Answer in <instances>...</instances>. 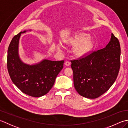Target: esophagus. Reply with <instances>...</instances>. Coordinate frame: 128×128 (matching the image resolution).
<instances>
[{
	"mask_svg": "<svg viewBox=\"0 0 128 128\" xmlns=\"http://www.w3.org/2000/svg\"><path fill=\"white\" fill-rule=\"evenodd\" d=\"M64 64H65V66H70V64H71V62H70L69 61H66L64 63Z\"/></svg>",
	"mask_w": 128,
	"mask_h": 128,
	"instance_id": "1",
	"label": "esophagus"
}]
</instances>
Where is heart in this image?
I'll return each mask as SVG.
<instances>
[{"instance_id":"heart-1","label":"heart","mask_w":128,"mask_h":128,"mask_svg":"<svg viewBox=\"0 0 128 128\" xmlns=\"http://www.w3.org/2000/svg\"><path fill=\"white\" fill-rule=\"evenodd\" d=\"M90 35L85 33H80L68 41V43L76 46L74 53L77 56H82L88 52L93 46V42L90 40Z\"/></svg>"}]
</instances>
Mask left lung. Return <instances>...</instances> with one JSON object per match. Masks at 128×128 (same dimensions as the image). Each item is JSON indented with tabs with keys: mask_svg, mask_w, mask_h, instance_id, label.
Masks as SVG:
<instances>
[{
	"mask_svg": "<svg viewBox=\"0 0 128 128\" xmlns=\"http://www.w3.org/2000/svg\"><path fill=\"white\" fill-rule=\"evenodd\" d=\"M71 62L76 90L84 97L97 98L110 88L118 76L120 65L118 39L112 34L106 48Z\"/></svg>",
	"mask_w": 128,
	"mask_h": 128,
	"instance_id": "obj_1",
	"label": "left lung"
}]
</instances>
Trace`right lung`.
Here are the masks:
<instances>
[{
  "instance_id": "1",
  "label": "right lung",
  "mask_w": 128,
  "mask_h": 128,
  "mask_svg": "<svg viewBox=\"0 0 128 128\" xmlns=\"http://www.w3.org/2000/svg\"><path fill=\"white\" fill-rule=\"evenodd\" d=\"M26 32V30L20 32L10 42L8 50V70L12 82L22 92L40 97L52 87L57 76L63 68L64 61L45 59L32 65L23 62L19 55V42L21 34Z\"/></svg>"
}]
</instances>
